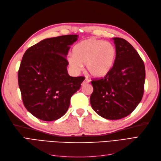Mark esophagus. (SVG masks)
I'll return each instance as SVG.
<instances>
[{
	"mask_svg": "<svg viewBox=\"0 0 161 161\" xmlns=\"http://www.w3.org/2000/svg\"><path fill=\"white\" fill-rule=\"evenodd\" d=\"M89 82H90V80L88 79H85V80L82 82V85L83 86V85H86V84H88V83H89Z\"/></svg>",
	"mask_w": 161,
	"mask_h": 161,
	"instance_id": "esophagus-1",
	"label": "esophagus"
}]
</instances>
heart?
Segmentation results:
<instances>
[{"label":"heart","mask_w":161,"mask_h":161,"mask_svg":"<svg viewBox=\"0 0 161 161\" xmlns=\"http://www.w3.org/2000/svg\"><path fill=\"white\" fill-rule=\"evenodd\" d=\"M116 49L109 42L97 39H89L76 45L73 54L68 56L70 69L75 72L80 71L85 64L86 70L92 76H105L114 66Z\"/></svg>","instance_id":"obj_1"}]
</instances>
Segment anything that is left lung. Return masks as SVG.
I'll return each instance as SVG.
<instances>
[{
  "mask_svg": "<svg viewBox=\"0 0 161 161\" xmlns=\"http://www.w3.org/2000/svg\"><path fill=\"white\" fill-rule=\"evenodd\" d=\"M113 40L117 52L114 66L103 78L92 80L90 102L102 118L119 119L130 115L142 100L146 72L134 47L123 38Z\"/></svg>",
  "mask_w": 161,
  "mask_h": 161,
  "instance_id": "8db88e82",
  "label": "left lung"
}]
</instances>
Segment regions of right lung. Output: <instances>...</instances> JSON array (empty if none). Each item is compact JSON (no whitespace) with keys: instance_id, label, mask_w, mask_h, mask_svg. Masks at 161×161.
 Returning a JSON list of instances; mask_svg holds the SVG:
<instances>
[{"instance_id":"add662e5","label":"right lung","mask_w":161,"mask_h":161,"mask_svg":"<svg viewBox=\"0 0 161 161\" xmlns=\"http://www.w3.org/2000/svg\"><path fill=\"white\" fill-rule=\"evenodd\" d=\"M77 35L45 39L26 50L18 71L19 86L27 110L43 121L60 118L69 109L71 97L84 76L68 74L66 60Z\"/></svg>"}]
</instances>
